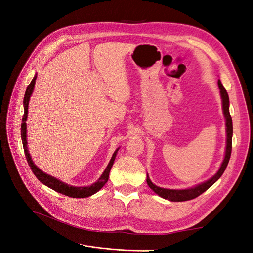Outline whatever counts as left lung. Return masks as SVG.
Instances as JSON below:
<instances>
[{
  "label": "left lung",
  "mask_w": 253,
  "mask_h": 253,
  "mask_svg": "<svg viewBox=\"0 0 253 253\" xmlns=\"http://www.w3.org/2000/svg\"><path fill=\"white\" fill-rule=\"evenodd\" d=\"M217 85L219 88V94L221 98V106H223V114L226 120V151H225V157L223 163H221L218 171L214 174L211 178L208 180H206L204 182L198 183V185L191 187L188 189H180V190H175V189H166V188H160L154 183L152 182V180L149 177V174L147 173V183L148 186L154 191V192L159 195L160 197L165 198V200H168L170 202H186L193 200V198L197 197L198 195L203 194L205 191L208 190L212 185L215 183L223 173L225 172L226 168L228 166L229 159H230L231 156V150H232V134H233V126H232V118L230 116V113H229V96L227 90L221 84L220 80L218 79L217 81Z\"/></svg>",
  "instance_id": "8db88e82"
}]
</instances>
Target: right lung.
I'll return each mask as SVG.
<instances>
[{
	"instance_id": "obj_1",
	"label": "right lung",
	"mask_w": 253,
	"mask_h": 253,
	"mask_svg": "<svg viewBox=\"0 0 253 253\" xmlns=\"http://www.w3.org/2000/svg\"><path fill=\"white\" fill-rule=\"evenodd\" d=\"M36 79H37V74L35 75V77L33 78L32 82L29 83V85L26 88L24 100H23V105H24V115H23L22 124H21L22 143H23V148H24L25 156H26L27 163H28V165L30 167V169H32V171L35 174L36 177L39 179L43 183V185L47 186L48 188L52 189L53 191H56V192H58V193L64 194V195L70 196V197H75V198H84V197H88L90 195L97 193L98 191L100 190L109 180V175H110L111 168L113 167V164L115 162V158H116V155H117V152H118L119 148L114 152V154H113V156H112V158L110 160L108 167L105 168L104 172L102 173V175L100 176V177H99V179L96 182L91 183L90 186H86V187H75V186L67 185V183L61 181L60 179H58L56 177H53V176L48 175L46 173H44L33 162V158H32V156H30L29 151H28L27 133H26V131H27L26 120H27V115H28V104H29L30 97H32L34 88H35Z\"/></svg>"
}]
</instances>
